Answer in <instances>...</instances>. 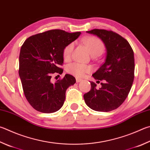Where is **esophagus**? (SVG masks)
Segmentation results:
<instances>
[{
	"mask_svg": "<svg viewBox=\"0 0 150 150\" xmlns=\"http://www.w3.org/2000/svg\"><path fill=\"white\" fill-rule=\"evenodd\" d=\"M83 79H80V78H78V77L76 78V82H77V83H79Z\"/></svg>",
	"mask_w": 150,
	"mask_h": 150,
	"instance_id": "obj_1",
	"label": "esophagus"
}]
</instances>
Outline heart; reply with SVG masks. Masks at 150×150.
Masks as SVG:
<instances>
[{
	"label": "heart",
	"instance_id": "1",
	"mask_svg": "<svg viewBox=\"0 0 150 150\" xmlns=\"http://www.w3.org/2000/svg\"><path fill=\"white\" fill-rule=\"evenodd\" d=\"M82 41L94 56H99L104 52L105 45L101 40L96 37L88 36L83 38ZM74 48V43L70 42L64 47L63 50V58L64 60L67 61L71 58ZM93 70L92 67L88 65L73 62L69 64L66 67L67 73L77 77H81L86 73H91Z\"/></svg>",
	"mask_w": 150,
	"mask_h": 150
}]
</instances>
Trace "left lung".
<instances>
[{"label": "left lung", "instance_id": "left-lung-1", "mask_svg": "<svg viewBox=\"0 0 150 150\" xmlns=\"http://www.w3.org/2000/svg\"><path fill=\"white\" fill-rule=\"evenodd\" d=\"M96 35L104 43L107 50L103 64L92 76L103 81L102 87L91 82V89L84 94L86 104L97 111H111L119 108L127 98L134 78V52L127 40L116 33L94 29L86 31Z\"/></svg>", "mask_w": 150, "mask_h": 150}]
</instances>
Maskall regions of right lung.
<instances>
[{
  "label": "right lung",
  "mask_w": 150,
  "mask_h": 150,
  "mask_svg": "<svg viewBox=\"0 0 150 150\" xmlns=\"http://www.w3.org/2000/svg\"><path fill=\"white\" fill-rule=\"evenodd\" d=\"M80 35L81 32L49 30L29 37L21 46L19 75L24 95L35 110L54 113L64 105L66 90L75 83V78L66 74L53 83L52 75L63 73L60 66L64 63V48Z\"/></svg>",
  "instance_id": "add662e5"
}]
</instances>
